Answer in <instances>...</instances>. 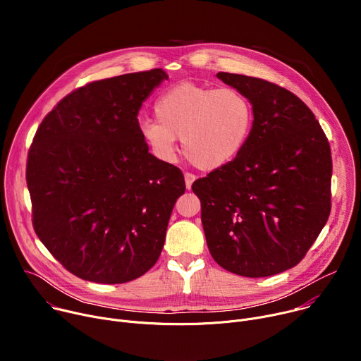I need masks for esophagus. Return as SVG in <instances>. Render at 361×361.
Here are the masks:
<instances>
[{"instance_id": "1", "label": "esophagus", "mask_w": 361, "mask_h": 361, "mask_svg": "<svg viewBox=\"0 0 361 361\" xmlns=\"http://www.w3.org/2000/svg\"><path fill=\"white\" fill-rule=\"evenodd\" d=\"M184 180H185V187L190 190L191 185H192V183L195 181V176L191 174V173H185V174H184Z\"/></svg>"}]
</instances>
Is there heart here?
<instances>
[{
  "label": "heart",
  "mask_w": 361,
  "mask_h": 361,
  "mask_svg": "<svg viewBox=\"0 0 361 361\" xmlns=\"http://www.w3.org/2000/svg\"><path fill=\"white\" fill-rule=\"evenodd\" d=\"M154 111L157 121L140 127L147 147L159 159L173 161L181 138L184 156L205 171L231 163L247 144L254 123L252 104L241 91L194 82L169 88Z\"/></svg>",
  "instance_id": "b5f03b06"
}]
</instances>
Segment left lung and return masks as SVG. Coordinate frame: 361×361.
I'll use <instances>...</instances> for the list:
<instances>
[{
	"instance_id": "1",
	"label": "left lung",
	"mask_w": 361,
	"mask_h": 361,
	"mask_svg": "<svg viewBox=\"0 0 361 361\" xmlns=\"http://www.w3.org/2000/svg\"><path fill=\"white\" fill-rule=\"evenodd\" d=\"M217 77L252 104L238 156L192 183L209 250L227 271L269 277L297 266L331 210V151L312 110L291 91L240 74Z\"/></svg>"
}]
</instances>
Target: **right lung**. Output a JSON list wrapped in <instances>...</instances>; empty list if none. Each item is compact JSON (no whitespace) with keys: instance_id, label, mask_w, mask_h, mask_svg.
I'll return each instance as SVG.
<instances>
[{"instance_id":"right-lung-1","label":"right lung","mask_w":361,"mask_h":361,"mask_svg":"<svg viewBox=\"0 0 361 361\" xmlns=\"http://www.w3.org/2000/svg\"><path fill=\"white\" fill-rule=\"evenodd\" d=\"M161 70L90 82L39 124L27 161L32 226L74 276L101 284L141 277L161 254L184 176L148 152L138 124Z\"/></svg>"}]
</instances>
